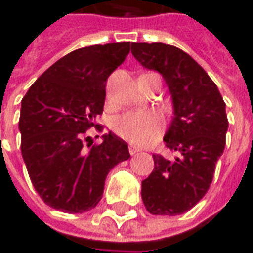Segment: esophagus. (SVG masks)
<instances>
[{"label": "esophagus", "mask_w": 253, "mask_h": 253, "mask_svg": "<svg viewBox=\"0 0 253 253\" xmlns=\"http://www.w3.org/2000/svg\"><path fill=\"white\" fill-rule=\"evenodd\" d=\"M139 152H141L139 148H136V146H133V145H129V153H131L132 156L136 155V153H139Z\"/></svg>", "instance_id": "1"}]
</instances>
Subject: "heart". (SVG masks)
Returning <instances> with one entry per match:
<instances>
[{"mask_svg":"<svg viewBox=\"0 0 253 253\" xmlns=\"http://www.w3.org/2000/svg\"><path fill=\"white\" fill-rule=\"evenodd\" d=\"M114 129L122 139L145 146L158 139L163 129V120L155 111H131L114 121Z\"/></svg>","mask_w":253,"mask_h":253,"instance_id":"1","label":"heart"}]
</instances>
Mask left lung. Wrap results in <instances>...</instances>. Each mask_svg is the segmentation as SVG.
I'll list each match as a JSON object with an SVG mask.
<instances>
[{
	"label": "left lung",
	"mask_w": 253,
	"mask_h": 253,
	"mask_svg": "<svg viewBox=\"0 0 253 253\" xmlns=\"http://www.w3.org/2000/svg\"><path fill=\"white\" fill-rule=\"evenodd\" d=\"M139 63L162 74L173 118L163 141L174 159L153 155L155 168L142 181V200L153 215H179L207 193L225 148L228 120L215 83L191 56L165 43H132Z\"/></svg>",
	"instance_id": "8db88e82"
}]
</instances>
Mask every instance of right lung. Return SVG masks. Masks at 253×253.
Listing matches in <instances>:
<instances>
[{"label": "right lung", "mask_w": 253, "mask_h": 253, "mask_svg": "<svg viewBox=\"0 0 253 253\" xmlns=\"http://www.w3.org/2000/svg\"><path fill=\"white\" fill-rule=\"evenodd\" d=\"M129 42L92 44L52 64L21 101V152L41 199L64 212L82 214L102 197L108 171L131 158L114 133L83 151V133L102 114L105 82L129 53Z\"/></svg>", "instance_id": "add662e5"}]
</instances>
